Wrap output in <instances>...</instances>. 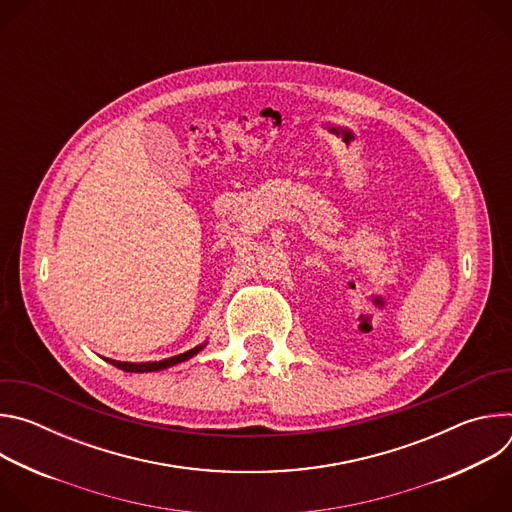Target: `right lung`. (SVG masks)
<instances>
[{
    "label": "right lung",
    "mask_w": 512,
    "mask_h": 512,
    "mask_svg": "<svg viewBox=\"0 0 512 512\" xmlns=\"http://www.w3.org/2000/svg\"><path fill=\"white\" fill-rule=\"evenodd\" d=\"M206 346V342L186 350L184 354H178V356H172V358H166V360H160V362H139V364H133V362H117V360H111L113 367L121 369V371H127V373H156V371H164V369H170L174 367V364H180V362H186L190 360L192 356H196L202 348Z\"/></svg>",
    "instance_id": "obj_1"
}]
</instances>
